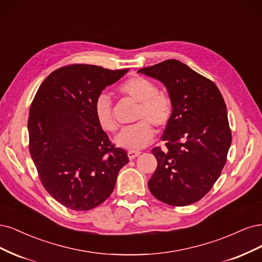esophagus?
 Masks as SVG:
<instances>
[{"label":"esophagus","mask_w":262,"mask_h":262,"mask_svg":"<svg viewBox=\"0 0 262 262\" xmlns=\"http://www.w3.org/2000/svg\"><path fill=\"white\" fill-rule=\"evenodd\" d=\"M141 152L140 151H135V150H129L127 152V156L129 158V160H134L135 158H137Z\"/></svg>","instance_id":"obj_1"}]
</instances>
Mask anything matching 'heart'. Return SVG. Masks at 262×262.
<instances>
[{
	"mask_svg": "<svg viewBox=\"0 0 262 262\" xmlns=\"http://www.w3.org/2000/svg\"><path fill=\"white\" fill-rule=\"evenodd\" d=\"M119 91L139 102L137 120H146L125 126L116 135L115 142L117 146L125 149H141L146 147L155 136V130L150 121L157 127H163L171 120L173 113L172 100L164 92H159L154 81L141 76H135L124 81L119 87ZM94 111L101 127L110 133L116 130L117 125L113 114L112 100L105 92L96 98Z\"/></svg>",
	"mask_w": 262,
	"mask_h": 262,
	"instance_id": "obj_1",
	"label": "heart"
}]
</instances>
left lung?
<instances>
[{
  "instance_id": "obj_1",
  "label": "left lung",
  "mask_w": 262,
  "mask_h": 262,
  "mask_svg": "<svg viewBox=\"0 0 262 262\" xmlns=\"http://www.w3.org/2000/svg\"><path fill=\"white\" fill-rule=\"evenodd\" d=\"M138 73L161 81L173 104L161 137L166 149H152L158 166L149 189L170 206L191 205L212 188L226 162L232 135L224 99L213 81L177 60Z\"/></svg>"
}]
</instances>
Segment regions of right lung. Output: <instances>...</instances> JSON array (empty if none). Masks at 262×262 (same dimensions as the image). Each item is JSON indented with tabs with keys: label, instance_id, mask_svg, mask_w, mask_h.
<instances>
[{
	"label": "right lung",
	"instance_id": "obj_1",
	"mask_svg": "<svg viewBox=\"0 0 262 262\" xmlns=\"http://www.w3.org/2000/svg\"><path fill=\"white\" fill-rule=\"evenodd\" d=\"M128 70L73 64L50 74L33 99L28 119L29 152L46 190L75 211H88L111 195L128 163L99 125L94 104Z\"/></svg>",
	"mask_w": 262,
	"mask_h": 262
}]
</instances>
